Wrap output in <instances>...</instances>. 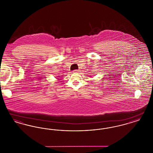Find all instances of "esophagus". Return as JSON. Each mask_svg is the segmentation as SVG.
Instances as JSON below:
<instances>
[{
  "label": "esophagus",
  "instance_id": "obj_1",
  "mask_svg": "<svg viewBox=\"0 0 153 153\" xmlns=\"http://www.w3.org/2000/svg\"><path fill=\"white\" fill-rule=\"evenodd\" d=\"M79 71H79V70H74V71H73V73H78V72H79Z\"/></svg>",
  "mask_w": 153,
  "mask_h": 153
}]
</instances>
